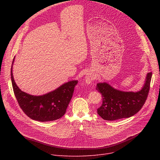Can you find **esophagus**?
Masks as SVG:
<instances>
[{"label":"esophagus","instance_id":"1","mask_svg":"<svg viewBox=\"0 0 160 160\" xmlns=\"http://www.w3.org/2000/svg\"><path fill=\"white\" fill-rule=\"evenodd\" d=\"M85 79H86V82L89 83H90L91 82H92V76H90V75H86Z\"/></svg>","mask_w":160,"mask_h":160}]
</instances>
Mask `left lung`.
<instances>
[{
	"instance_id": "8db88e82",
	"label": "left lung",
	"mask_w": 160,
	"mask_h": 160,
	"mask_svg": "<svg viewBox=\"0 0 160 160\" xmlns=\"http://www.w3.org/2000/svg\"><path fill=\"white\" fill-rule=\"evenodd\" d=\"M152 73L147 74L145 83L138 92H124L106 82L98 83L96 89L102 94V103L98 109L104 120L113 121L129 118L139 112L144 104L149 91Z\"/></svg>"
}]
</instances>
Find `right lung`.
<instances>
[{
    "instance_id": "add662e5",
    "label": "right lung",
    "mask_w": 160,
    "mask_h": 160,
    "mask_svg": "<svg viewBox=\"0 0 160 160\" xmlns=\"http://www.w3.org/2000/svg\"><path fill=\"white\" fill-rule=\"evenodd\" d=\"M11 76L14 95L22 111L31 119L42 122L54 121L64 115L78 83L77 80L70 81L52 92L37 96L22 92L19 88L12 75V65Z\"/></svg>"
}]
</instances>
